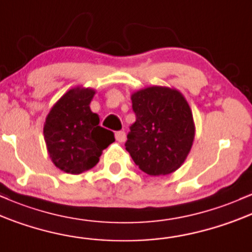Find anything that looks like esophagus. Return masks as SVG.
Returning <instances> with one entry per match:
<instances>
[{"label": "esophagus", "mask_w": 252, "mask_h": 252, "mask_svg": "<svg viewBox=\"0 0 252 252\" xmlns=\"http://www.w3.org/2000/svg\"><path fill=\"white\" fill-rule=\"evenodd\" d=\"M115 139H117L119 143H124L126 140V133L124 131H118L115 133Z\"/></svg>", "instance_id": "obj_1"}]
</instances>
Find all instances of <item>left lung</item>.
Returning a JSON list of instances; mask_svg holds the SVG:
<instances>
[{
  "label": "left lung",
  "instance_id": "left-lung-1",
  "mask_svg": "<svg viewBox=\"0 0 252 252\" xmlns=\"http://www.w3.org/2000/svg\"><path fill=\"white\" fill-rule=\"evenodd\" d=\"M135 123L126 150L140 170L151 176L176 171L185 163L195 137L190 107L182 93L152 86L131 95Z\"/></svg>",
  "mask_w": 252,
  "mask_h": 252
}]
</instances>
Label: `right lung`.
<instances>
[{
	"label": "right lung",
	"mask_w": 252,
	"mask_h": 252,
	"mask_svg": "<svg viewBox=\"0 0 252 252\" xmlns=\"http://www.w3.org/2000/svg\"><path fill=\"white\" fill-rule=\"evenodd\" d=\"M92 88L70 89L53 104L44 124V139L52 163L66 174L78 175L94 168L102 151L115 140L90 109Z\"/></svg>",
	"instance_id": "right-lung-1"
}]
</instances>
